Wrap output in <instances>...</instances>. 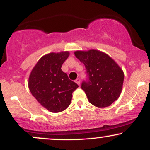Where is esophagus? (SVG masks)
Returning a JSON list of instances; mask_svg holds the SVG:
<instances>
[{
  "mask_svg": "<svg viewBox=\"0 0 150 150\" xmlns=\"http://www.w3.org/2000/svg\"><path fill=\"white\" fill-rule=\"evenodd\" d=\"M75 82H76L77 85H80V79H79V78L76 79V80H75Z\"/></svg>",
  "mask_w": 150,
  "mask_h": 150,
  "instance_id": "1",
  "label": "esophagus"
}]
</instances>
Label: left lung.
Instances as JSON below:
<instances>
[{
  "instance_id": "8db88e82",
  "label": "left lung",
  "mask_w": 150,
  "mask_h": 150,
  "mask_svg": "<svg viewBox=\"0 0 150 150\" xmlns=\"http://www.w3.org/2000/svg\"><path fill=\"white\" fill-rule=\"evenodd\" d=\"M75 55L84 63L88 80L82 83L89 102L99 108L109 106L120 97L124 73L108 54L96 49L76 51Z\"/></svg>"
}]
</instances>
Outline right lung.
I'll return each instance as SVG.
<instances>
[{
  "mask_svg": "<svg viewBox=\"0 0 150 150\" xmlns=\"http://www.w3.org/2000/svg\"><path fill=\"white\" fill-rule=\"evenodd\" d=\"M69 55V51L44 55L29 77L28 87L32 94L51 112L58 113L66 109L71 102L72 94L78 87L61 70Z\"/></svg>",
  "mask_w": 150,
  "mask_h": 150,
  "instance_id": "right-lung-1",
  "label": "right lung"
}]
</instances>
